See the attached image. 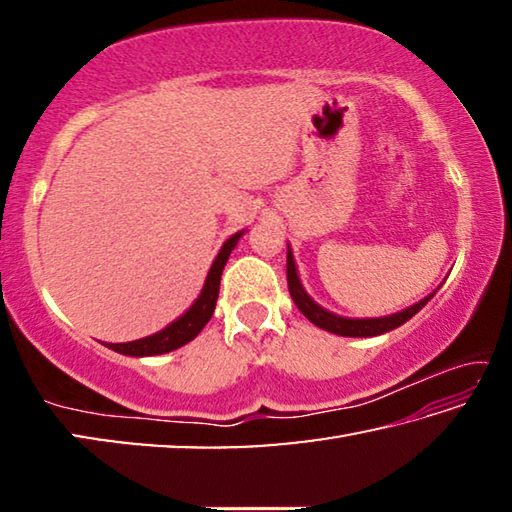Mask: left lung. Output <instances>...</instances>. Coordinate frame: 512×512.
I'll return each instance as SVG.
<instances>
[{
	"instance_id": "left-lung-1",
	"label": "left lung",
	"mask_w": 512,
	"mask_h": 512,
	"mask_svg": "<svg viewBox=\"0 0 512 512\" xmlns=\"http://www.w3.org/2000/svg\"><path fill=\"white\" fill-rule=\"evenodd\" d=\"M287 282H289L291 298H293V302H296V307L302 311V316L309 318L316 327L327 329V332L339 334V336H379V334L391 332V329L404 325L406 320L418 314V311L433 298V293H436V291L429 293V296L424 300L415 302V305L409 307V309L397 311V314H393V316H384V318H343V316H336V314H332V311H327L320 305H316V302L307 296V291L302 289L300 277H298V268H296V262H293V255H291V248L287 253Z\"/></svg>"
}]
</instances>
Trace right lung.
<instances>
[{"mask_svg":"<svg viewBox=\"0 0 512 512\" xmlns=\"http://www.w3.org/2000/svg\"><path fill=\"white\" fill-rule=\"evenodd\" d=\"M244 232H237L232 235L228 241H225L223 248L216 255L214 264L210 268V273L205 277L203 291L201 296L196 298V302L189 307L183 316L178 320H173L171 325L160 329L158 334L144 336L140 341H128V343H108L110 350H115L119 354H128V357H153V354H164L180 348V345L189 343L201 334V329L207 325V320L212 318L214 307H216V298H219V284H221V273L223 266L228 262V257L232 250H235L239 237Z\"/></svg>","mask_w":512,"mask_h":512,"instance_id":"1","label":"right lung"}]
</instances>
